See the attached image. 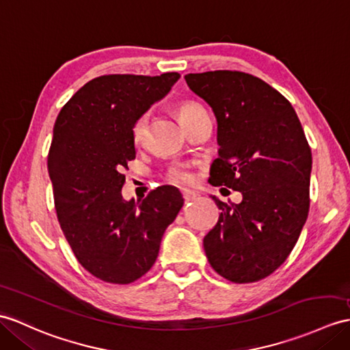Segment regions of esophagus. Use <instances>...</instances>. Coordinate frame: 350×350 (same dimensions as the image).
I'll use <instances>...</instances> for the list:
<instances>
[{
  "mask_svg": "<svg viewBox=\"0 0 350 350\" xmlns=\"http://www.w3.org/2000/svg\"><path fill=\"white\" fill-rule=\"evenodd\" d=\"M182 195H183L185 202H189V201H193L195 198H197V193L192 192V191H188V189H183Z\"/></svg>",
  "mask_w": 350,
  "mask_h": 350,
  "instance_id": "esophagus-1",
  "label": "esophagus"
}]
</instances>
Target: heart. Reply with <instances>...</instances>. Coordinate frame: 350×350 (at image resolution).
<instances>
[{
	"label": "heart",
	"mask_w": 350,
	"mask_h": 350,
	"mask_svg": "<svg viewBox=\"0 0 350 350\" xmlns=\"http://www.w3.org/2000/svg\"><path fill=\"white\" fill-rule=\"evenodd\" d=\"M201 110H204L201 105L195 104V103H185L178 107V118L180 120L189 118L195 113H198ZM148 125H149V115L144 113L140 118H138L134 125H133V140L135 144H142L146 138V133H148ZM168 180L177 183V185H189L193 182V174L189 170V167L186 165H174L173 168H170L168 172Z\"/></svg>",
	"instance_id": "b5f03b06"
}]
</instances>
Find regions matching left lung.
<instances>
[{
    "mask_svg": "<svg viewBox=\"0 0 350 350\" xmlns=\"http://www.w3.org/2000/svg\"><path fill=\"white\" fill-rule=\"evenodd\" d=\"M191 91L212 107L219 157L213 186L240 191L202 245L210 265L234 283L261 280L286 261L308 215L312 150L291 103L264 80L240 71L186 75Z\"/></svg>",
    "mask_w": 350,
    "mask_h": 350,
    "instance_id": "1",
    "label": "left lung"
}]
</instances>
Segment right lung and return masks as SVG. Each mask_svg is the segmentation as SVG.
Wrapping results in <instances>:
<instances>
[{
	"mask_svg": "<svg viewBox=\"0 0 350 350\" xmlns=\"http://www.w3.org/2000/svg\"><path fill=\"white\" fill-rule=\"evenodd\" d=\"M178 79V72L96 77L56 118L47 157L56 215L77 261L104 282L126 285L148 273L183 206L173 186L140 201L122 197V170L135 158L134 122Z\"/></svg>",
	"mask_w": 350,
	"mask_h": 350,
	"instance_id": "1",
	"label": "right lung"
}]
</instances>
